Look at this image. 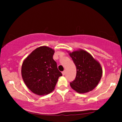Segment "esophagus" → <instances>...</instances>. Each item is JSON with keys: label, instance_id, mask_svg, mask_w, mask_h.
<instances>
[{"label": "esophagus", "instance_id": "obj_1", "mask_svg": "<svg viewBox=\"0 0 122 122\" xmlns=\"http://www.w3.org/2000/svg\"><path fill=\"white\" fill-rule=\"evenodd\" d=\"M62 75H65V71H63L62 72Z\"/></svg>", "mask_w": 122, "mask_h": 122}]
</instances>
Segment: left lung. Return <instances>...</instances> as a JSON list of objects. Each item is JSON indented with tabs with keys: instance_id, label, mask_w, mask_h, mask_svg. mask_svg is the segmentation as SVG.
Returning a JSON list of instances; mask_svg holds the SVG:
<instances>
[{
	"instance_id": "obj_1",
	"label": "left lung",
	"mask_w": 122,
	"mask_h": 122,
	"mask_svg": "<svg viewBox=\"0 0 122 122\" xmlns=\"http://www.w3.org/2000/svg\"><path fill=\"white\" fill-rule=\"evenodd\" d=\"M69 54L76 67V77L70 83L71 87L78 93L93 90L102 75L100 63L83 50L74 51Z\"/></svg>"
}]
</instances>
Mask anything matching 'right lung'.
Listing matches in <instances>:
<instances>
[{
  "label": "right lung",
  "instance_id": "obj_1",
  "mask_svg": "<svg viewBox=\"0 0 122 122\" xmlns=\"http://www.w3.org/2000/svg\"><path fill=\"white\" fill-rule=\"evenodd\" d=\"M54 51L46 46L35 49L22 65V78L29 89L38 95L48 94L54 89L62 74L53 56Z\"/></svg>",
  "mask_w": 122,
  "mask_h": 122
}]
</instances>
